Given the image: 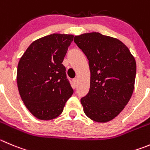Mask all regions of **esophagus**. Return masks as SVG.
Listing matches in <instances>:
<instances>
[{"label":"esophagus","instance_id":"34e87169","mask_svg":"<svg viewBox=\"0 0 150 150\" xmlns=\"http://www.w3.org/2000/svg\"><path fill=\"white\" fill-rule=\"evenodd\" d=\"M78 78H75V79H73V83L75 86H76L77 83H78Z\"/></svg>","mask_w":150,"mask_h":150}]
</instances>
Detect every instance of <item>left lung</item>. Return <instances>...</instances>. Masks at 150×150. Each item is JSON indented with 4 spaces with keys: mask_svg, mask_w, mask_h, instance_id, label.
Instances as JSON below:
<instances>
[{
    "mask_svg": "<svg viewBox=\"0 0 150 150\" xmlns=\"http://www.w3.org/2000/svg\"><path fill=\"white\" fill-rule=\"evenodd\" d=\"M74 42L86 56L91 73L89 91L81 100L84 113L97 122L110 121L133 94L136 60L120 40L97 32L75 36Z\"/></svg>",
    "mask_w": 150,
    "mask_h": 150,
    "instance_id": "obj_1",
    "label": "left lung"
}]
</instances>
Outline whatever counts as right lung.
I'll return each instance as SVG.
<instances>
[{
    "label": "right lung",
    "mask_w": 150,
    "mask_h": 150,
    "mask_svg": "<svg viewBox=\"0 0 150 150\" xmlns=\"http://www.w3.org/2000/svg\"><path fill=\"white\" fill-rule=\"evenodd\" d=\"M73 37L72 34L53 33L38 39L19 61V93L28 110L39 120L59 117L73 94L62 64Z\"/></svg>",
    "instance_id": "add662e5"
}]
</instances>
